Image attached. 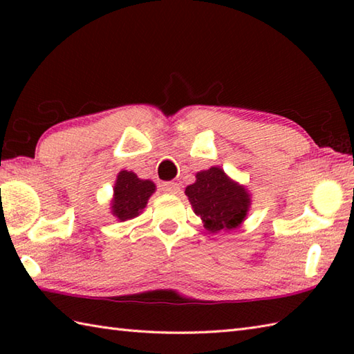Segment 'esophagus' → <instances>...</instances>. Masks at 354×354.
<instances>
[{"label": "esophagus", "instance_id": "1", "mask_svg": "<svg viewBox=\"0 0 354 354\" xmlns=\"http://www.w3.org/2000/svg\"><path fill=\"white\" fill-rule=\"evenodd\" d=\"M162 192L169 193V194H178L179 192H181V189H179V185L176 183H164Z\"/></svg>", "mask_w": 354, "mask_h": 354}]
</instances>
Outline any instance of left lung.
I'll list each match as a JSON object with an SVG mask.
<instances>
[{
    "label": "left lung",
    "mask_w": 354,
    "mask_h": 354,
    "mask_svg": "<svg viewBox=\"0 0 354 354\" xmlns=\"http://www.w3.org/2000/svg\"><path fill=\"white\" fill-rule=\"evenodd\" d=\"M185 194L194 214L201 217L212 234L242 227L252 202L246 187L231 179L217 165L198 171L196 181L187 185Z\"/></svg>",
    "instance_id": "obj_1"
}]
</instances>
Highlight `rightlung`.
Segmentation results:
<instances>
[{
    "instance_id": "right-lung-1",
    "label": "right lung",
    "mask_w": 354,
    "mask_h": 354,
    "mask_svg": "<svg viewBox=\"0 0 354 354\" xmlns=\"http://www.w3.org/2000/svg\"><path fill=\"white\" fill-rule=\"evenodd\" d=\"M155 190L156 185L150 179H141L137 176V173L122 170L117 175L114 184L111 214L120 222L133 219L142 213Z\"/></svg>"
}]
</instances>
